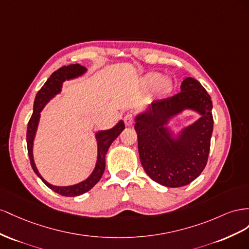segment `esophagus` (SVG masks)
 Masks as SVG:
<instances>
[{
  "mask_svg": "<svg viewBox=\"0 0 249 249\" xmlns=\"http://www.w3.org/2000/svg\"><path fill=\"white\" fill-rule=\"evenodd\" d=\"M124 123L126 126H131L133 124V117L131 113H126L124 117Z\"/></svg>",
  "mask_w": 249,
  "mask_h": 249,
  "instance_id": "esophagus-1",
  "label": "esophagus"
}]
</instances>
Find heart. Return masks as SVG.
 <instances>
[{
	"label": "heart",
	"instance_id": "obj_1",
	"mask_svg": "<svg viewBox=\"0 0 249 249\" xmlns=\"http://www.w3.org/2000/svg\"><path fill=\"white\" fill-rule=\"evenodd\" d=\"M143 84L145 85V88L149 89L155 88L156 94L160 98H165L169 96L172 93L174 88L173 82L170 78H162L161 74L156 72L146 74L143 78Z\"/></svg>",
	"mask_w": 249,
	"mask_h": 249
}]
</instances>
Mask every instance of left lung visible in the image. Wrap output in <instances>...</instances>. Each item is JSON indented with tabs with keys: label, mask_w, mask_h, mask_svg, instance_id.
Wrapping results in <instances>:
<instances>
[{
	"label": "left lung",
	"mask_w": 249,
	"mask_h": 249,
	"mask_svg": "<svg viewBox=\"0 0 249 249\" xmlns=\"http://www.w3.org/2000/svg\"><path fill=\"white\" fill-rule=\"evenodd\" d=\"M213 103L193 77L181 82L180 93L152 102L134 117L141 164L152 180L168 188L187 186L207 165L213 133ZM186 110L200 115L178 132L169 122Z\"/></svg>",
	"instance_id": "obj_1"
}]
</instances>
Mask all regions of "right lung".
I'll return each instance as SVG.
<instances>
[{
  "label": "right lung",
  "mask_w": 249,
  "mask_h": 249,
  "mask_svg": "<svg viewBox=\"0 0 249 249\" xmlns=\"http://www.w3.org/2000/svg\"><path fill=\"white\" fill-rule=\"evenodd\" d=\"M87 73H88V69L81 65H78V63H76V65H70L68 67L65 66L60 68L59 70L55 71V72L51 75V77L47 80V82L44 84V87L39 89L36 97H35L34 105H33V113L29 123H28V128H27L28 154H29V159H30L33 171L42 181H44V183L47 187L56 192V193H58L59 195L67 196V197L79 196L81 194L87 193V192H89L99 180L101 179L105 170V155L108 151V148L110 147L112 142L119 137V134L125 129L124 122L122 120H120L115 126L111 127L110 129L99 130L95 133V138L97 141V149H98L97 161H96V166L93 170V172L90 173V175L87 179H84L78 183L72 184V186L61 187V186H53V184L49 183L47 180L44 179V177L40 175L36 165H35L34 156H33L34 139H35V136H36V131L38 128L40 112L42 109H44L47 103L50 102V100H52L56 95L61 93L63 82L82 77Z\"/></svg>",
  "instance_id": "1"
}]
</instances>
